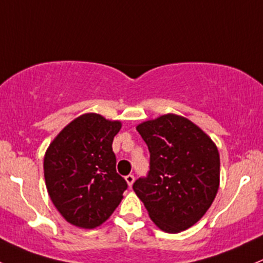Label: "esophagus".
Returning a JSON list of instances; mask_svg holds the SVG:
<instances>
[{"mask_svg": "<svg viewBox=\"0 0 263 263\" xmlns=\"http://www.w3.org/2000/svg\"><path fill=\"white\" fill-rule=\"evenodd\" d=\"M125 180H126L127 184H128V187H132V184H134V182H135V176L134 175L126 176Z\"/></svg>", "mask_w": 263, "mask_h": 263, "instance_id": "1", "label": "esophagus"}]
</instances>
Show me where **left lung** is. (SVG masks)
<instances>
[{
  "label": "left lung",
  "mask_w": 263,
  "mask_h": 263,
  "mask_svg": "<svg viewBox=\"0 0 263 263\" xmlns=\"http://www.w3.org/2000/svg\"><path fill=\"white\" fill-rule=\"evenodd\" d=\"M149 151V172L134 191L161 231L178 233L211 207L220 187V154L189 118L167 114L137 125Z\"/></svg>",
  "instance_id": "8db88e82"
}]
</instances>
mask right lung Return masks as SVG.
Wrapping results in <instances>:
<instances>
[{
    "instance_id": "obj_1",
    "label": "right lung",
    "mask_w": 263,
    "mask_h": 263,
    "mask_svg": "<svg viewBox=\"0 0 263 263\" xmlns=\"http://www.w3.org/2000/svg\"><path fill=\"white\" fill-rule=\"evenodd\" d=\"M121 121L83 114L53 138L43 157L46 189L68 223L92 230L107 221L127 189L116 172L114 137Z\"/></svg>"
}]
</instances>
